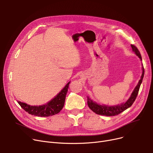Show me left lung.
Instances as JSON below:
<instances>
[{
	"label": "left lung",
	"mask_w": 153,
	"mask_h": 153,
	"mask_svg": "<svg viewBox=\"0 0 153 153\" xmlns=\"http://www.w3.org/2000/svg\"><path fill=\"white\" fill-rule=\"evenodd\" d=\"M131 47L133 52H134V53L140 58V59L142 60L141 54L139 51H138V49L137 48V47L134 45H131ZM142 69H143V72L141 76V79H140L139 81H138V84L135 87L133 92L132 93L131 97L126 102L122 103L120 105L118 104L114 106L100 105L98 104H97L96 102L93 101L89 97H87V104L89 108L93 111V112L96 113L98 115H104V116H115L121 114V112H123V111L130 107L132 105V104L134 103V102L135 101L137 98V94L138 93V91H139V89H140V85L143 80V78L144 77L145 71H144L143 66L142 67Z\"/></svg>",
	"instance_id": "obj_1"
}]
</instances>
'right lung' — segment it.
I'll use <instances>...</instances> for the list:
<instances>
[{
    "mask_svg": "<svg viewBox=\"0 0 153 153\" xmlns=\"http://www.w3.org/2000/svg\"><path fill=\"white\" fill-rule=\"evenodd\" d=\"M69 82L68 83L62 91L53 99L46 104L39 106H33L21 101H18V102L25 112L32 115L45 117L57 114L60 112V110L64 106Z\"/></svg>",
    "mask_w": 153,
    "mask_h": 153,
    "instance_id": "1",
    "label": "right lung"
}]
</instances>
